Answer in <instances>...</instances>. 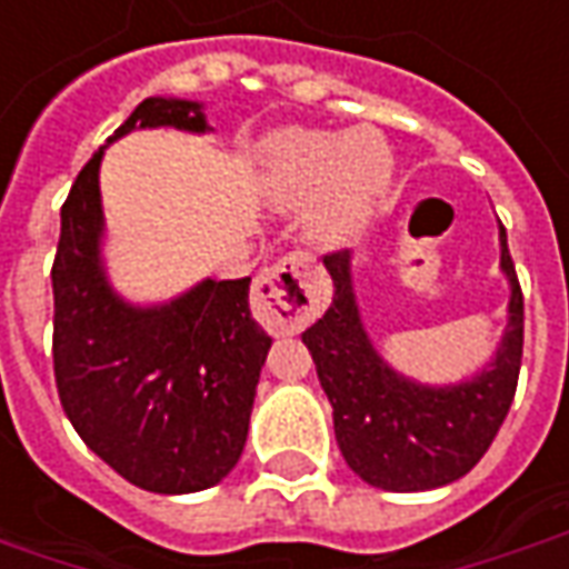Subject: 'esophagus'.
<instances>
[{
    "instance_id": "esophagus-1",
    "label": "esophagus",
    "mask_w": 569,
    "mask_h": 569,
    "mask_svg": "<svg viewBox=\"0 0 569 569\" xmlns=\"http://www.w3.org/2000/svg\"><path fill=\"white\" fill-rule=\"evenodd\" d=\"M254 317L277 333H296L317 315L315 270L308 254H286L258 273L252 292Z\"/></svg>"
}]
</instances>
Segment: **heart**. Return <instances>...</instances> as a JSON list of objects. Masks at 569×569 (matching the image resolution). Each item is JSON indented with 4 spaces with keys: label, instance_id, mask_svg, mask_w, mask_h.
<instances>
[{
    "label": "heart",
    "instance_id": "heart-1",
    "mask_svg": "<svg viewBox=\"0 0 569 569\" xmlns=\"http://www.w3.org/2000/svg\"><path fill=\"white\" fill-rule=\"evenodd\" d=\"M392 183V152L377 133L280 130L261 146V187L273 208H296L320 189L315 233L339 239L373 214Z\"/></svg>",
    "mask_w": 569,
    "mask_h": 569
}]
</instances>
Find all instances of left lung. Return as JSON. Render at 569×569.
Wrapping results in <instances>:
<instances>
[{
    "label": "left lung",
    "mask_w": 569,
    "mask_h": 569,
    "mask_svg": "<svg viewBox=\"0 0 569 569\" xmlns=\"http://www.w3.org/2000/svg\"><path fill=\"white\" fill-rule=\"evenodd\" d=\"M501 270L511 283L508 327L496 358L470 380L423 386L382 361L355 305L349 252L323 254L333 305L301 333L333 405L339 451L358 477L386 492L439 489L470 473L511 411L523 358V292L501 227Z\"/></svg>",
    "instance_id": "8db88e82"
}]
</instances>
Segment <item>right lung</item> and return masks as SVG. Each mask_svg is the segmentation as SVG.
Listing matches in <instances>:
<instances>
[{
    "instance_id": "add662e5",
    "label": "right lung",
    "mask_w": 569,
    "mask_h": 569,
    "mask_svg": "<svg viewBox=\"0 0 569 569\" xmlns=\"http://www.w3.org/2000/svg\"><path fill=\"white\" fill-rule=\"evenodd\" d=\"M204 133L202 106L152 96L114 130ZM92 154L61 204L52 264V361L61 408L80 439L127 482L158 496L218 486L239 461L270 336L254 323L249 277L202 280L139 308L108 286L102 192Z\"/></svg>"
}]
</instances>
